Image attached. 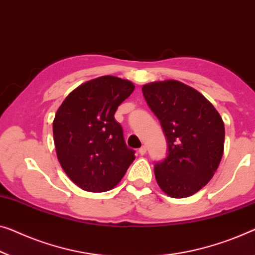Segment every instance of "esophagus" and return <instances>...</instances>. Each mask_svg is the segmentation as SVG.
Wrapping results in <instances>:
<instances>
[{"mask_svg":"<svg viewBox=\"0 0 255 255\" xmlns=\"http://www.w3.org/2000/svg\"><path fill=\"white\" fill-rule=\"evenodd\" d=\"M138 152H139V154L140 155H144L146 153V146L145 145H143V146H140L139 147V150H138Z\"/></svg>","mask_w":255,"mask_h":255,"instance_id":"1","label":"esophagus"}]
</instances>
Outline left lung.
Returning <instances> with one entry per match:
<instances>
[{
  "mask_svg": "<svg viewBox=\"0 0 255 255\" xmlns=\"http://www.w3.org/2000/svg\"><path fill=\"white\" fill-rule=\"evenodd\" d=\"M142 91L168 142V155L154 166L158 185L173 198L195 195L211 181L221 162V116L198 90L177 80L146 83Z\"/></svg>",
  "mask_w": 255,
  "mask_h": 255,
  "instance_id": "1",
  "label": "left lung"
}]
</instances>
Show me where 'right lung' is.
<instances>
[{"label":"right lung","instance_id":"obj_1","mask_svg":"<svg viewBox=\"0 0 255 255\" xmlns=\"http://www.w3.org/2000/svg\"><path fill=\"white\" fill-rule=\"evenodd\" d=\"M135 89L128 80L103 75L72 90L57 110L52 131L58 161L85 191H109L135 160L115 119L118 106Z\"/></svg>","mask_w":255,"mask_h":255}]
</instances>
